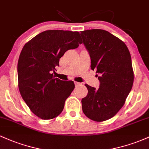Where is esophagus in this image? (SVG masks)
<instances>
[{"mask_svg": "<svg viewBox=\"0 0 149 149\" xmlns=\"http://www.w3.org/2000/svg\"><path fill=\"white\" fill-rule=\"evenodd\" d=\"M74 84H75V86H80V85H81V83H78V82H76V81H75Z\"/></svg>", "mask_w": 149, "mask_h": 149, "instance_id": "obj_1", "label": "esophagus"}]
</instances>
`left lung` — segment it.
I'll list each match as a JSON object with an SVG mask.
<instances>
[{"label": "left lung", "mask_w": 149, "mask_h": 149, "mask_svg": "<svg viewBox=\"0 0 149 149\" xmlns=\"http://www.w3.org/2000/svg\"><path fill=\"white\" fill-rule=\"evenodd\" d=\"M83 43L91 59V68L98 73L100 88L86 84L88 95L81 100L83 113L95 122L114 117L123 107L132 90L134 72L127 45L107 31L81 32Z\"/></svg>", "instance_id": "left-lung-1"}]
</instances>
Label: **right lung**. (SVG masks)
<instances>
[{
	"label": "right lung",
	"instance_id": "add662e5",
	"mask_svg": "<svg viewBox=\"0 0 149 149\" xmlns=\"http://www.w3.org/2000/svg\"><path fill=\"white\" fill-rule=\"evenodd\" d=\"M81 44L78 32L47 30L24 45L17 63L18 88L30 110L42 120L59 115L75 88L73 81L55 78V67L67 50Z\"/></svg>",
	"mask_w": 149,
	"mask_h": 149
}]
</instances>
